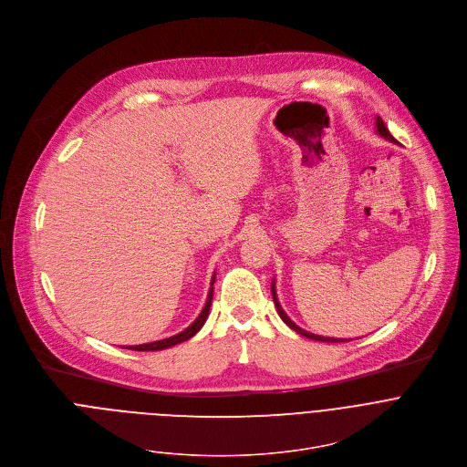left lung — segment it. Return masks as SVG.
Instances as JSON below:
<instances>
[{"label":"left lung","instance_id":"8db88e82","mask_svg":"<svg viewBox=\"0 0 467 467\" xmlns=\"http://www.w3.org/2000/svg\"><path fill=\"white\" fill-rule=\"evenodd\" d=\"M377 121H375V127H377V134L379 136H382L384 140H388V141H391V143H397V140L391 136V132L388 130V127H386V123L382 121V118L380 116H377L375 118ZM271 293H273V300H275V306H276V311H278V315H280V318L293 329V331H296L298 335H302V337H306V338H311V340H318V342H349L348 338H331V337H320V335H313V333H309V331H306V329H302V327H298L289 317H287V313L282 309V306H280V302H278V296H276V287H275V280H273V284H271Z\"/></svg>","mask_w":467,"mask_h":467}]
</instances>
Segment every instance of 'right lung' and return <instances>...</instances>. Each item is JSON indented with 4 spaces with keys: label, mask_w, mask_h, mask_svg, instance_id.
Segmentation results:
<instances>
[{
    "label": "right lung",
    "mask_w": 467,
    "mask_h": 467,
    "mask_svg": "<svg viewBox=\"0 0 467 467\" xmlns=\"http://www.w3.org/2000/svg\"><path fill=\"white\" fill-rule=\"evenodd\" d=\"M214 278H216V273L213 275V280H211V289H209V295H207V300H205V306L202 309V313L198 315V318L189 326L185 327L182 333L178 335H172L169 338H163V340H156V342H149V344H140V346H127V349H132V351H161V349H167V348H172L176 344H182L189 338H192L205 324L207 317H209V309H211V302H213V284H214Z\"/></svg>",
    "instance_id": "add662e5"
}]
</instances>
